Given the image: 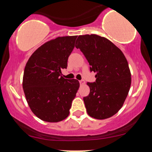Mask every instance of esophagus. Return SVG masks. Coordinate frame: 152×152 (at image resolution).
<instances>
[{"mask_svg":"<svg viewBox=\"0 0 152 152\" xmlns=\"http://www.w3.org/2000/svg\"><path fill=\"white\" fill-rule=\"evenodd\" d=\"M79 83H80V84H83V83H84V81H83V80H80L79 81Z\"/></svg>","mask_w":152,"mask_h":152,"instance_id":"esophagus-1","label":"esophagus"}]
</instances>
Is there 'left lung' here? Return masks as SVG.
Returning a JSON list of instances; mask_svg holds the SVG:
<instances>
[{
    "mask_svg": "<svg viewBox=\"0 0 152 152\" xmlns=\"http://www.w3.org/2000/svg\"><path fill=\"white\" fill-rule=\"evenodd\" d=\"M79 48L96 73V81L88 82L90 93L83 97L86 111L96 119L114 116L123 106L131 86V73L124 55L106 38L95 34L79 36Z\"/></svg>",
    "mask_w": 152,
    "mask_h": 152,
    "instance_id": "1",
    "label": "left lung"
}]
</instances>
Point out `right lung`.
Masks as SVG:
<instances>
[{
  "mask_svg": "<svg viewBox=\"0 0 152 152\" xmlns=\"http://www.w3.org/2000/svg\"><path fill=\"white\" fill-rule=\"evenodd\" d=\"M77 36H64L46 42L31 55L26 64L23 88L31 111L40 119L58 122L69 116L79 88L76 79H66L69 56Z\"/></svg>",
  "mask_w": 152,
  "mask_h": 152,
  "instance_id": "right-lung-1",
  "label": "right lung"
}]
</instances>
